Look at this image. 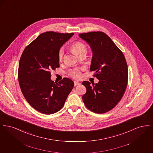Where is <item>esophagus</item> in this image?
I'll return each instance as SVG.
<instances>
[{"instance_id": "34e87169", "label": "esophagus", "mask_w": 153, "mask_h": 153, "mask_svg": "<svg viewBox=\"0 0 153 153\" xmlns=\"http://www.w3.org/2000/svg\"><path fill=\"white\" fill-rule=\"evenodd\" d=\"M74 85L76 86V85H80V83L78 81H74Z\"/></svg>"}]
</instances>
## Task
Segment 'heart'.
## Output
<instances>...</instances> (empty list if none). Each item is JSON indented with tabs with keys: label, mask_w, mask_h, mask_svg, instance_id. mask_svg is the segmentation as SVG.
Returning a JSON list of instances; mask_svg holds the SVG:
<instances>
[{
	"label": "heart",
	"mask_w": 153,
	"mask_h": 153,
	"mask_svg": "<svg viewBox=\"0 0 153 153\" xmlns=\"http://www.w3.org/2000/svg\"><path fill=\"white\" fill-rule=\"evenodd\" d=\"M72 49L74 52L79 56L80 54L84 53H87V48L85 45L82 42H77L72 45ZM64 55V50L63 48H61L58 52V58L59 60L61 61L62 60ZM69 74L71 76H72L74 78L78 79L80 77L81 74V69L79 68H74L72 70H71L69 72Z\"/></svg>",
	"instance_id": "heart-1"
}]
</instances>
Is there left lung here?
Wrapping results in <instances>:
<instances>
[{"label": "left lung", "instance_id": "left-lung-1", "mask_svg": "<svg viewBox=\"0 0 153 153\" xmlns=\"http://www.w3.org/2000/svg\"><path fill=\"white\" fill-rule=\"evenodd\" d=\"M92 52L91 71L99 80L96 84L87 81L82 84L87 89L82 100L91 111L102 114L112 109L121 100L127 85L128 67L123 53L105 33L80 34Z\"/></svg>", "mask_w": 153, "mask_h": 153}]
</instances>
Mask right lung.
I'll use <instances>...</instances> for the list:
<instances>
[{
  "label": "right lung",
  "instance_id": "right-lung-1",
  "mask_svg": "<svg viewBox=\"0 0 153 153\" xmlns=\"http://www.w3.org/2000/svg\"><path fill=\"white\" fill-rule=\"evenodd\" d=\"M74 33L48 31L40 34L24 50L20 58L18 80L22 94L30 105L44 114L61 109L74 86L68 78L51 80V70L59 67L58 52Z\"/></svg>",
  "mask_w": 153,
  "mask_h": 153
}]
</instances>
